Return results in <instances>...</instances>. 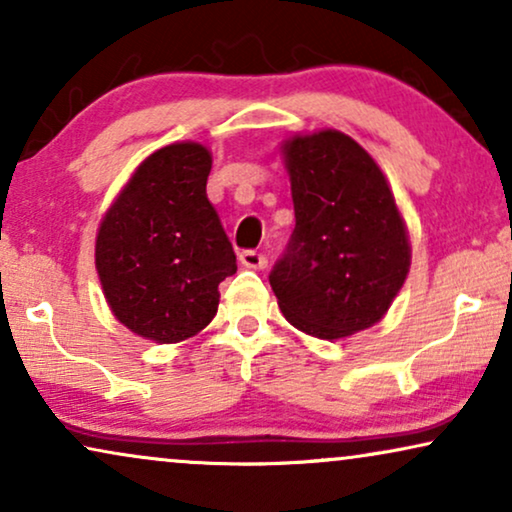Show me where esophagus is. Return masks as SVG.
Here are the masks:
<instances>
[{
	"mask_svg": "<svg viewBox=\"0 0 512 512\" xmlns=\"http://www.w3.org/2000/svg\"><path fill=\"white\" fill-rule=\"evenodd\" d=\"M240 263L249 270H263L265 265H268V258H265L261 251L247 249V251H242V254H240Z\"/></svg>",
	"mask_w": 512,
	"mask_h": 512,
	"instance_id": "1",
	"label": "esophagus"
}]
</instances>
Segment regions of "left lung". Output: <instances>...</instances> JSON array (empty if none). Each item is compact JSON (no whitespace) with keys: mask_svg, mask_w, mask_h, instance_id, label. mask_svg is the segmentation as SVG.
<instances>
[{"mask_svg":"<svg viewBox=\"0 0 512 512\" xmlns=\"http://www.w3.org/2000/svg\"><path fill=\"white\" fill-rule=\"evenodd\" d=\"M296 228L270 272L298 331L340 340L375 326L410 272V237L373 156L340 130L282 142Z\"/></svg>","mask_w":512,"mask_h":512,"instance_id":"left-lung-1","label":"left lung"}]
</instances>
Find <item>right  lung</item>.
<instances>
[{
	"instance_id": "obj_1",
	"label": "right lung",
	"mask_w": 512,
	"mask_h": 512,
	"mask_svg": "<svg viewBox=\"0 0 512 512\" xmlns=\"http://www.w3.org/2000/svg\"><path fill=\"white\" fill-rule=\"evenodd\" d=\"M212 151L174 142L142 160L102 216L95 268L114 317L144 340L198 335L219 310L235 251L207 200Z\"/></svg>"
}]
</instances>
